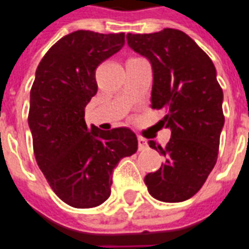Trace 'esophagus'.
<instances>
[{"instance_id": "obj_1", "label": "esophagus", "mask_w": 249, "mask_h": 249, "mask_svg": "<svg viewBox=\"0 0 249 249\" xmlns=\"http://www.w3.org/2000/svg\"><path fill=\"white\" fill-rule=\"evenodd\" d=\"M137 142H139V149H140V151L147 147V140H145L144 137H139V139H137Z\"/></svg>"}]
</instances>
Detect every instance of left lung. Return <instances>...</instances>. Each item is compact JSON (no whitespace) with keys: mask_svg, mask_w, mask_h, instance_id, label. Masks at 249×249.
I'll return each instance as SVG.
<instances>
[{"mask_svg":"<svg viewBox=\"0 0 249 249\" xmlns=\"http://www.w3.org/2000/svg\"><path fill=\"white\" fill-rule=\"evenodd\" d=\"M128 46L152 66L151 107L163 109L171 130L164 148L149 140L166 161L145 175L149 194L163 202H182L197 193L213 170L224 126L221 86L210 58L185 32L126 35Z\"/></svg>","mask_w":249,"mask_h":249,"instance_id":"8db88e82","label":"left lung"}]
</instances>
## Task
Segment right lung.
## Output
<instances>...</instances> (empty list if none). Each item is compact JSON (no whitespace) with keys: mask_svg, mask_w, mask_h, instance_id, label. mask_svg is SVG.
Here are the masks:
<instances>
[{"mask_svg":"<svg viewBox=\"0 0 249 249\" xmlns=\"http://www.w3.org/2000/svg\"><path fill=\"white\" fill-rule=\"evenodd\" d=\"M124 43V34L75 31L56 41L36 70L28 114L35 158L55 194L72 208L105 202L114 167L137 151L129 128L89 129L85 123V107L98 90L95 69Z\"/></svg>","mask_w":249,"mask_h":249,"instance_id":"add662e5","label":"right lung"}]
</instances>
